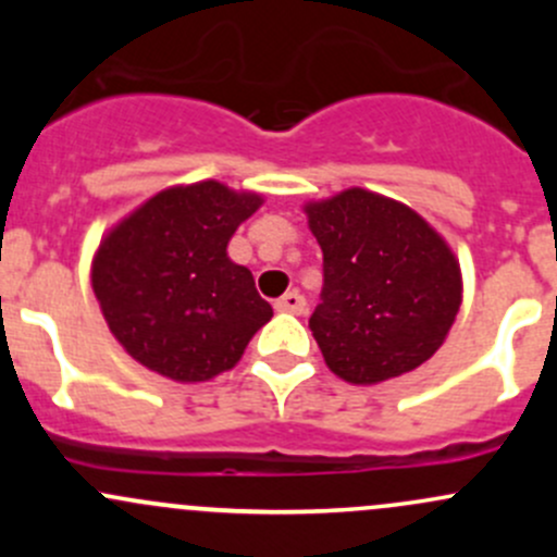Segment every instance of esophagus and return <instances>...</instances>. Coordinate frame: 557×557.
<instances>
[{
  "mask_svg": "<svg viewBox=\"0 0 557 557\" xmlns=\"http://www.w3.org/2000/svg\"><path fill=\"white\" fill-rule=\"evenodd\" d=\"M274 310L290 312V314H305L307 312V299L299 294V290H290V294L280 296V299L274 301Z\"/></svg>",
  "mask_w": 557,
  "mask_h": 557,
  "instance_id": "1",
  "label": "esophagus"
}]
</instances>
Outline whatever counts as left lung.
I'll return each instance as SVG.
<instances>
[{
  "mask_svg": "<svg viewBox=\"0 0 557 557\" xmlns=\"http://www.w3.org/2000/svg\"><path fill=\"white\" fill-rule=\"evenodd\" d=\"M323 250L310 329L325 363L356 385L429 361L460 307V269L445 239L409 207L350 188L307 207Z\"/></svg>",
  "mask_w": 557,
  "mask_h": 557,
  "instance_id": "1",
  "label": "left lung"
}]
</instances>
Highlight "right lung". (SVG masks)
I'll use <instances>...</instances> for the list:
<instances>
[{"label":"right lung","mask_w":557,"mask_h":557,"mask_svg":"<svg viewBox=\"0 0 557 557\" xmlns=\"http://www.w3.org/2000/svg\"><path fill=\"white\" fill-rule=\"evenodd\" d=\"M261 205L207 180L161 190L110 232L94 258V294L128 356L177 383H205L243 358L272 318L250 269L226 245Z\"/></svg>","instance_id":"right-lung-1"}]
</instances>
